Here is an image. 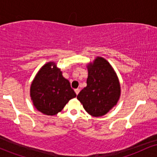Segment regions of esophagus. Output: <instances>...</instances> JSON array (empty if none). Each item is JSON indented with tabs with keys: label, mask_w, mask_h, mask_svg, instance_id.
I'll list each match as a JSON object with an SVG mask.
<instances>
[{
	"label": "esophagus",
	"mask_w": 157,
	"mask_h": 157,
	"mask_svg": "<svg viewBox=\"0 0 157 157\" xmlns=\"http://www.w3.org/2000/svg\"><path fill=\"white\" fill-rule=\"evenodd\" d=\"M75 93H76V94L77 95L79 94V92H80V89H75Z\"/></svg>",
	"instance_id": "34e87169"
}]
</instances>
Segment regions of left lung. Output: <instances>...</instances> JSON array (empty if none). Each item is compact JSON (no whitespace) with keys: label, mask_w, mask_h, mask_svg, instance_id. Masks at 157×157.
Wrapping results in <instances>:
<instances>
[{"label":"left lung","mask_w":157,"mask_h":157,"mask_svg":"<svg viewBox=\"0 0 157 157\" xmlns=\"http://www.w3.org/2000/svg\"><path fill=\"white\" fill-rule=\"evenodd\" d=\"M87 86L77 95L84 109L93 117H101L117 104L121 88L111 65L102 57H97L87 65Z\"/></svg>","instance_id":"8db88e82"}]
</instances>
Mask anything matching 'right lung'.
<instances>
[{"instance_id":"add662e5","label":"right lung","mask_w":157,"mask_h":157,"mask_svg":"<svg viewBox=\"0 0 157 157\" xmlns=\"http://www.w3.org/2000/svg\"><path fill=\"white\" fill-rule=\"evenodd\" d=\"M76 96L69 81L64 78L60 68L53 61L40 68L30 86V97L35 109L50 116L62 111Z\"/></svg>"}]
</instances>
